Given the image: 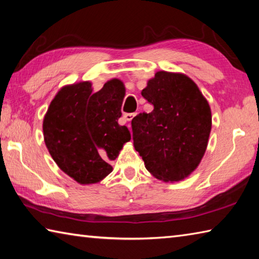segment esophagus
Instances as JSON below:
<instances>
[{"mask_svg":"<svg viewBox=\"0 0 259 259\" xmlns=\"http://www.w3.org/2000/svg\"><path fill=\"white\" fill-rule=\"evenodd\" d=\"M135 115H136V113H126V114H124V115H123V119H124L125 121L130 122L131 120L134 119Z\"/></svg>","mask_w":259,"mask_h":259,"instance_id":"1","label":"esophagus"}]
</instances>
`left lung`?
<instances>
[{
  "instance_id": "left-lung-1",
  "label": "left lung",
  "mask_w": 259,
  "mask_h": 259,
  "mask_svg": "<svg viewBox=\"0 0 259 259\" xmlns=\"http://www.w3.org/2000/svg\"><path fill=\"white\" fill-rule=\"evenodd\" d=\"M142 96L153 105L131 121L134 146L145 168L163 182H179L199 165L211 130V111L198 85L181 73L160 71Z\"/></svg>"
}]
</instances>
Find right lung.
Here are the masks:
<instances>
[{
	"label": "right lung",
	"instance_id": "obj_1",
	"mask_svg": "<svg viewBox=\"0 0 259 259\" xmlns=\"http://www.w3.org/2000/svg\"><path fill=\"white\" fill-rule=\"evenodd\" d=\"M124 94L116 78L97 93L87 81L63 87L50 103L43 120L46 145L57 165L77 183L95 184L111 174L109 161L131 139L117 122Z\"/></svg>",
	"mask_w": 259,
	"mask_h": 259
}]
</instances>
